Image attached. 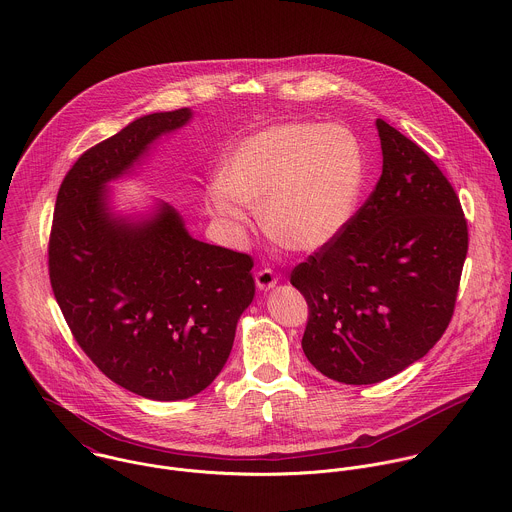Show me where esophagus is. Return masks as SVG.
Listing matches in <instances>:
<instances>
[{
    "label": "esophagus",
    "instance_id": "1",
    "mask_svg": "<svg viewBox=\"0 0 512 512\" xmlns=\"http://www.w3.org/2000/svg\"><path fill=\"white\" fill-rule=\"evenodd\" d=\"M277 281H279V277H277L271 269H261V271H257V275H255V283H257V289H259V291H269V289H273V287L277 285Z\"/></svg>",
    "mask_w": 512,
    "mask_h": 512
}]
</instances>
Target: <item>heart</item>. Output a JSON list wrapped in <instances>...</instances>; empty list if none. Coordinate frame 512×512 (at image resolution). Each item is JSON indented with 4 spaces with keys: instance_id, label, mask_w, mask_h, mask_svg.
I'll return each instance as SVG.
<instances>
[{
    "instance_id": "heart-1",
    "label": "heart",
    "mask_w": 512,
    "mask_h": 512,
    "mask_svg": "<svg viewBox=\"0 0 512 512\" xmlns=\"http://www.w3.org/2000/svg\"><path fill=\"white\" fill-rule=\"evenodd\" d=\"M221 186L205 204L231 229L261 211L267 233L291 251H316L334 241L356 213L366 156L358 136L338 124L281 122L243 138L223 160Z\"/></svg>"
}]
</instances>
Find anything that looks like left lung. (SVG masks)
Segmentation results:
<instances>
[{
    "label": "left lung",
    "instance_id": "1",
    "mask_svg": "<svg viewBox=\"0 0 512 512\" xmlns=\"http://www.w3.org/2000/svg\"><path fill=\"white\" fill-rule=\"evenodd\" d=\"M382 176L344 231L299 263L303 350L330 380L376 384L423 358L451 322L469 233L437 164L376 120Z\"/></svg>",
    "mask_w": 512,
    "mask_h": 512
}]
</instances>
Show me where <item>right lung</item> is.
Wrapping results in <instances>:
<instances>
[{
	"mask_svg": "<svg viewBox=\"0 0 512 512\" xmlns=\"http://www.w3.org/2000/svg\"><path fill=\"white\" fill-rule=\"evenodd\" d=\"M190 118V108L146 114L81 154L49 237L53 295L77 344L114 384L158 402L215 380L255 295L253 259L194 239L172 205L136 221L108 207L106 184Z\"/></svg>",
	"mask_w": 512,
	"mask_h": 512,
	"instance_id": "1",
	"label": "right lung"
}]
</instances>
